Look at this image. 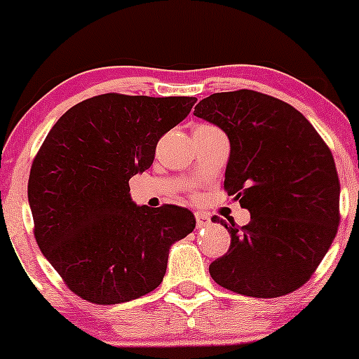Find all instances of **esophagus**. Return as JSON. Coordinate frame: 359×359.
Returning <instances> with one entry per match:
<instances>
[{
  "instance_id": "obj_1",
  "label": "esophagus",
  "mask_w": 359,
  "mask_h": 359,
  "mask_svg": "<svg viewBox=\"0 0 359 359\" xmlns=\"http://www.w3.org/2000/svg\"><path fill=\"white\" fill-rule=\"evenodd\" d=\"M195 219H196V227H207L210 226V217L203 212H195Z\"/></svg>"
}]
</instances>
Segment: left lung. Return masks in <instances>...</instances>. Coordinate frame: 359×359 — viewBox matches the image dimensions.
Wrapping results in <instances>:
<instances>
[{"instance_id":"1","label":"left lung","mask_w":359,"mask_h":359,"mask_svg":"<svg viewBox=\"0 0 359 359\" xmlns=\"http://www.w3.org/2000/svg\"><path fill=\"white\" fill-rule=\"evenodd\" d=\"M194 114L226 132L224 190L252 214L241 227L221 219L231 245L210 264L212 279L252 298L296 291L317 271L341 221L329 145L291 104L248 88L212 94Z\"/></svg>"}]
</instances>
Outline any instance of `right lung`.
<instances>
[{"mask_svg":"<svg viewBox=\"0 0 359 359\" xmlns=\"http://www.w3.org/2000/svg\"><path fill=\"white\" fill-rule=\"evenodd\" d=\"M195 97L101 94L63 114L34 157L29 203L41 252L72 292L95 304L154 291L169 248L195 229L184 207L135 205L130 178L152 165L159 138Z\"/></svg>","mask_w":359,"mask_h":359,"instance_id":"add662e5","label":"right lung"}]
</instances>
